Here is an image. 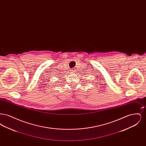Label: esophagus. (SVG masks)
Here are the masks:
<instances>
[{
  "label": "esophagus",
  "mask_w": 146,
  "mask_h": 146,
  "mask_svg": "<svg viewBox=\"0 0 146 146\" xmlns=\"http://www.w3.org/2000/svg\"><path fill=\"white\" fill-rule=\"evenodd\" d=\"M72 72H73V70H72Z\"/></svg>",
  "instance_id": "1"
}]
</instances>
